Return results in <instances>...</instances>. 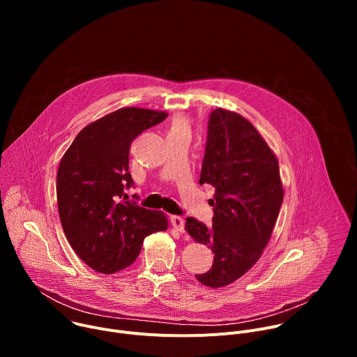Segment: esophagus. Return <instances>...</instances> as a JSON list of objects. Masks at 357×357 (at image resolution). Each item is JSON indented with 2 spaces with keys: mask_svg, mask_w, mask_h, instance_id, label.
Instances as JSON below:
<instances>
[{
  "mask_svg": "<svg viewBox=\"0 0 357 357\" xmlns=\"http://www.w3.org/2000/svg\"><path fill=\"white\" fill-rule=\"evenodd\" d=\"M171 223H172V226H174V229H175L176 231H179V233H183V231H185V220H183V218H181V216H172V218H171Z\"/></svg>",
  "mask_w": 357,
  "mask_h": 357,
  "instance_id": "1",
  "label": "esophagus"
}]
</instances>
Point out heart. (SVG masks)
I'll list each match as a JSON object with an SVG mask.
<instances>
[{
  "label": "heart",
  "mask_w": 357,
  "mask_h": 357,
  "mask_svg": "<svg viewBox=\"0 0 357 357\" xmlns=\"http://www.w3.org/2000/svg\"><path fill=\"white\" fill-rule=\"evenodd\" d=\"M172 131H189V120L182 114L175 116L169 128V132Z\"/></svg>",
  "instance_id": "heart-1"
}]
</instances>
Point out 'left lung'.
Segmentation results:
<instances>
[{
  "mask_svg": "<svg viewBox=\"0 0 357 357\" xmlns=\"http://www.w3.org/2000/svg\"><path fill=\"white\" fill-rule=\"evenodd\" d=\"M199 183L216 190L213 226L188 218L185 230L215 252L212 268L196 274L211 288L226 287L259 261L284 199L278 160L261 134L236 112L216 109L209 119Z\"/></svg>",
  "mask_w": 357,
  "mask_h": 357,
  "instance_id": "1",
  "label": "left lung"
}]
</instances>
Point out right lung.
I'll use <instances>...</instances> for the list:
<instances>
[{
	"instance_id": "right-lung-1",
	"label": "right lung",
	"mask_w": 357,
	"mask_h": 357,
	"mask_svg": "<svg viewBox=\"0 0 357 357\" xmlns=\"http://www.w3.org/2000/svg\"><path fill=\"white\" fill-rule=\"evenodd\" d=\"M167 116L141 107L119 109L87 124L61 160L56 178L61 223L75 252L97 273L127 268L146 236L168 229L162 212L123 200L124 189L132 185L131 142Z\"/></svg>"
}]
</instances>
